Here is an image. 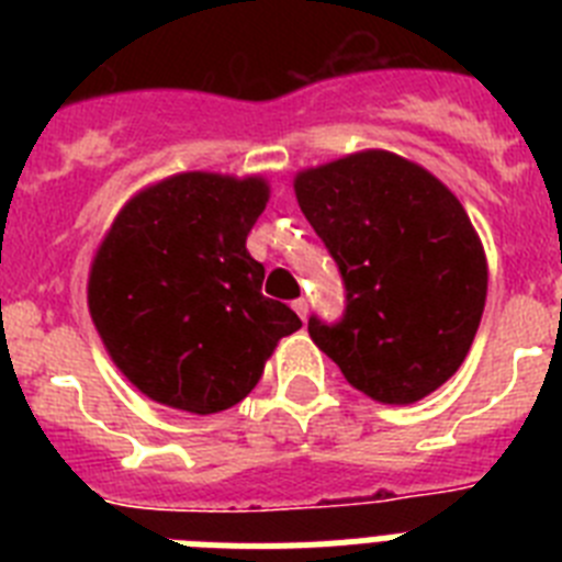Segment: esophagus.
Returning <instances> with one entry per match:
<instances>
[{"mask_svg": "<svg viewBox=\"0 0 562 562\" xmlns=\"http://www.w3.org/2000/svg\"><path fill=\"white\" fill-rule=\"evenodd\" d=\"M292 310L301 315V321H306V315H310V301H306V297H297V301H292Z\"/></svg>", "mask_w": 562, "mask_h": 562, "instance_id": "1", "label": "esophagus"}]
</instances>
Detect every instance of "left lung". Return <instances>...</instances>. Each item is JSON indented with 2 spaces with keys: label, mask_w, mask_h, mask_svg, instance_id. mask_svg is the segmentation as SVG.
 <instances>
[{
  "label": "left lung",
  "mask_w": 562,
  "mask_h": 562,
  "mask_svg": "<svg viewBox=\"0 0 562 562\" xmlns=\"http://www.w3.org/2000/svg\"><path fill=\"white\" fill-rule=\"evenodd\" d=\"M297 205L346 284L340 324L310 337L382 405L434 394L464 362L486 301V256L441 180L394 151L366 148L295 173Z\"/></svg>",
  "instance_id": "1"
}]
</instances>
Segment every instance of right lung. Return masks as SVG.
Listing matches in <instances>:
<instances>
[{"label": "right lung", "mask_w": 562, "mask_h": 562, "mask_svg": "<svg viewBox=\"0 0 562 562\" xmlns=\"http://www.w3.org/2000/svg\"><path fill=\"white\" fill-rule=\"evenodd\" d=\"M265 177L186 171L121 207L89 267V315L121 374L148 400L220 414L245 400L301 317L261 295L247 233Z\"/></svg>", "instance_id": "add662e5"}]
</instances>
